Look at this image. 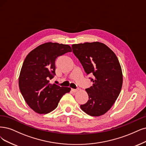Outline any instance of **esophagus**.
<instances>
[{
  "label": "esophagus",
  "mask_w": 146,
  "mask_h": 146,
  "mask_svg": "<svg viewBox=\"0 0 146 146\" xmlns=\"http://www.w3.org/2000/svg\"><path fill=\"white\" fill-rule=\"evenodd\" d=\"M78 90H79V89H72V91L74 93H76L77 91H78Z\"/></svg>",
  "instance_id": "obj_1"
}]
</instances>
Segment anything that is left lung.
<instances>
[{
  "label": "left lung",
  "mask_w": 146,
  "mask_h": 146,
  "mask_svg": "<svg viewBox=\"0 0 146 146\" xmlns=\"http://www.w3.org/2000/svg\"><path fill=\"white\" fill-rule=\"evenodd\" d=\"M73 52L87 74L93 75V82L87 88L89 100L80 106L87 114H105L115 103L121 91L123 74L114 52L100 42H85L72 46Z\"/></svg>",
  "instance_id": "1"
}]
</instances>
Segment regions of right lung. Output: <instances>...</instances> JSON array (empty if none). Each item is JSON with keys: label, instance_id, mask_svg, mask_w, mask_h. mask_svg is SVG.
<instances>
[{"label": "right lung", "instance_id": "1", "mask_svg": "<svg viewBox=\"0 0 146 146\" xmlns=\"http://www.w3.org/2000/svg\"><path fill=\"white\" fill-rule=\"evenodd\" d=\"M70 52L71 47L67 44L48 42L26 56L19 76V88L26 104L38 114L55 110L62 96L71 90L50 83L55 74L56 59Z\"/></svg>", "mask_w": 146, "mask_h": 146}]
</instances>
